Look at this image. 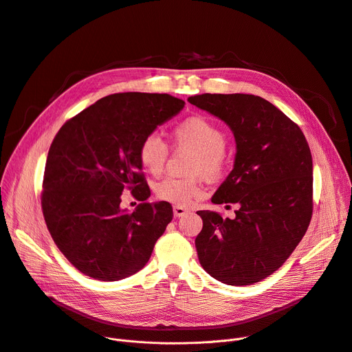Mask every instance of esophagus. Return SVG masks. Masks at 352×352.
Returning <instances> with one entry per match:
<instances>
[{"mask_svg": "<svg viewBox=\"0 0 352 352\" xmlns=\"http://www.w3.org/2000/svg\"><path fill=\"white\" fill-rule=\"evenodd\" d=\"M188 213V209L186 208H182V206H174V216L175 217H182L184 214Z\"/></svg>", "mask_w": 352, "mask_h": 352, "instance_id": "esophagus-1", "label": "esophagus"}]
</instances>
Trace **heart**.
Segmentation results:
<instances>
[{
    "label": "heart",
    "instance_id": "obj_1",
    "mask_svg": "<svg viewBox=\"0 0 352 352\" xmlns=\"http://www.w3.org/2000/svg\"><path fill=\"white\" fill-rule=\"evenodd\" d=\"M173 139L177 146L186 147L197 153L195 159L193 173L217 177L226 167V144L224 131L210 118L204 116H190L175 125ZM168 156V147L156 133L146 135L139 147L138 159L140 166L155 175L164 168ZM155 193L160 200L177 206H186L193 199L204 193V188L196 178L182 179L166 177L155 186Z\"/></svg>",
    "mask_w": 352,
    "mask_h": 352
}]
</instances>
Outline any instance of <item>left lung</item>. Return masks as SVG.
I'll use <instances>...</instances> for the list:
<instances>
[{
	"label": "left lung",
	"mask_w": 352,
	"mask_h": 352,
	"mask_svg": "<svg viewBox=\"0 0 352 352\" xmlns=\"http://www.w3.org/2000/svg\"><path fill=\"white\" fill-rule=\"evenodd\" d=\"M188 102L232 131L234 168L212 202L236 204L234 219L196 212L204 228L195 239L202 267L228 285H249L273 274L305 235L314 209V167L300 128L254 94H197Z\"/></svg>",
	"instance_id": "obj_1"
}]
</instances>
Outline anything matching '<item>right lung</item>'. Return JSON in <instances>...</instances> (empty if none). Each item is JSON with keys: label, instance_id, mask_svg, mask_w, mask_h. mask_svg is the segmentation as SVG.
I'll use <instances>...</instances> for the list:
<instances>
[{"label": "right lung", "instance_id": "1", "mask_svg": "<svg viewBox=\"0 0 352 352\" xmlns=\"http://www.w3.org/2000/svg\"><path fill=\"white\" fill-rule=\"evenodd\" d=\"M181 98L159 93H116L68 120L45 162L41 209L56 245L83 274L117 281L144 267L173 220L168 202L147 204L142 139L177 116ZM129 188L142 204L122 211Z\"/></svg>", "mask_w": 352, "mask_h": 352}]
</instances>
